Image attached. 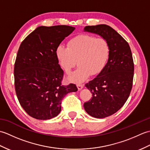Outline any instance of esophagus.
<instances>
[{
    "mask_svg": "<svg viewBox=\"0 0 150 150\" xmlns=\"http://www.w3.org/2000/svg\"><path fill=\"white\" fill-rule=\"evenodd\" d=\"M77 88H78V90H81L82 89L84 88V85H83V84H77Z\"/></svg>",
    "mask_w": 150,
    "mask_h": 150,
    "instance_id": "1",
    "label": "esophagus"
}]
</instances>
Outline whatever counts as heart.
<instances>
[{
	"label": "heart",
	"mask_w": 150,
	"mask_h": 150,
	"mask_svg": "<svg viewBox=\"0 0 150 150\" xmlns=\"http://www.w3.org/2000/svg\"><path fill=\"white\" fill-rule=\"evenodd\" d=\"M57 57L60 65L69 73L77 64L79 68L71 73L68 79L80 83L91 75L100 73L106 66L110 55V46L103 38L81 35L68 41L67 47L59 46Z\"/></svg>",
	"instance_id": "heart-1"
}]
</instances>
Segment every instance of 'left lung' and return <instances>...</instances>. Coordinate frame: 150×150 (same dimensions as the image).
Masks as SVG:
<instances>
[{
  "mask_svg": "<svg viewBox=\"0 0 150 150\" xmlns=\"http://www.w3.org/2000/svg\"><path fill=\"white\" fill-rule=\"evenodd\" d=\"M84 31L100 36L110 46L106 66L85 85L93 96L84 103L85 111L91 117L103 119L119 111L129 96L134 73L132 51L125 39L108 25L88 26Z\"/></svg>",
  "mask_w": 150,
  "mask_h": 150,
  "instance_id": "1",
  "label": "left lung"
}]
</instances>
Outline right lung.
<instances>
[{
	"label": "right lung",
	"mask_w": 150,
	"mask_h": 150,
	"mask_svg": "<svg viewBox=\"0 0 150 150\" xmlns=\"http://www.w3.org/2000/svg\"><path fill=\"white\" fill-rule=\"evenodd\" d=\"M75 29L65 25L39 26L19 47L14 66L15 91L21 106L31 117H57L65 95L78 90L75 84H61L63 70L56 54L60 44Z\"/></svg>",
	"instance_id": "obj_1"
}]
</instances>
